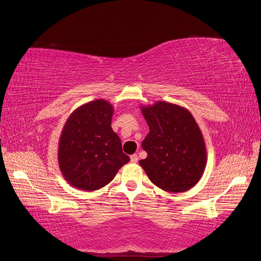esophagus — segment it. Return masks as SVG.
<instances>
[{"label":"esophagus","instance_id":"obj_1","mask_svg":"<svg viewBox=\"0 0 261 261\" xmlns=\"http://www.w3.org/2000/svg\"><path fill=\"white\" fill-rule=\"evenodd\" d=\"M130 161H132L133 163H136V162H138V155H137V154H133V155H130Z\"/></svg>","mask_w":261,"mask_h":261}]
</instances>
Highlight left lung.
I'll return each mask as SVG.
<instances>
[{
	"mask_svg": "<svg viewBox=\"0 0 261 261\" xmlns=\"http://www.w3.org/2000/svg\"><path fill=\"white\" fill-rule=\"evenodd\" d=\"M149 126L143 141L148 155L139 164L149 179L169 193H183L201 178L207 164V149L198 124L187 109L158 101L140 106Z\"/></svg>",
	"mask_w": 261,
	"mask_h": 261,
	"instance_id": "left-lung-1",
	"label": "left lung"
}]
</instances>
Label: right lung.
<instances>
[{
	"instance_id": "add662e5",
	"label": "right lung",
	"mask_w": 261,
	"mask_h": 261,
	"mask_svg": "<svg viewBox=\"0 0 261 261\" xmlns=\"http://www.w3.org/2000/svg\"><path fill=\"white\" fill-rule=\"evenodd\" d=\"M113 106L98 99L78 107L70 114L59 140L58 160L68 184L83 191L108 185L129 156L111 127Z\"/></svg>"
}]
</instances>
